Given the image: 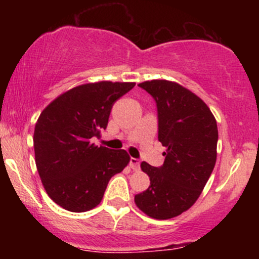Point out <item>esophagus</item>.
Instances as JSON below:
<instances>
[{"mask_svg":"<svg viewBox=\"0 0 259 259\" xmlns=\"http://www.w3.org/2000/svg\"><path fill=\"white\" fill-rule=\"evenodd\" d=\"M130 168H132L133 170H139V169H140V159L130 158Z\"/></svg>","mask_w":259,"mask_h":259,"instance_id":"esophagus-1","label":"esophagus"}]
</instances>
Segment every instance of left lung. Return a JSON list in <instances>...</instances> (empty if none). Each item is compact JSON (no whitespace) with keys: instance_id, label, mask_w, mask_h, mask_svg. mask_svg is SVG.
Wrapping results in <instances>:
<instances>
[{"instance_id":"1","label":"left lung","mask_w":259,"mask_h":259,"mask_svg":"<svg viewBox=\"0 0 259 259\" xmlns=\"http://www.w3.org/2000/svg\"><path fill=\"white\" fill-rule=\"evenodd\" d=\"M153 97L158 111V140L167 150L162 167L141 163L150 177L135 203L153 219H170L200 197L217 160L218 127L213 113L197 95L169 80L139 84Z\"/></svg>"}]
</instances>
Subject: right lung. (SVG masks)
<instances>
[{
    "label": "right lung",
    "mask_w": 259,
    "mask_h": 259,
    "mask_svg": "<svg viewBox=\"0 0 259 259\" xmlns=\"http://www.w3.org/2000/svg\"><path fill=\"white\" fill-rule=\"evenodd\" d=\"M135 82L97 81L63 92L35 124V163L53 202L69 212L99 206L113 175L130 162L125 150L91 144L106 129L113 103Z\"/></svg>",
    "instance_id": "1"
}]
</instances>
